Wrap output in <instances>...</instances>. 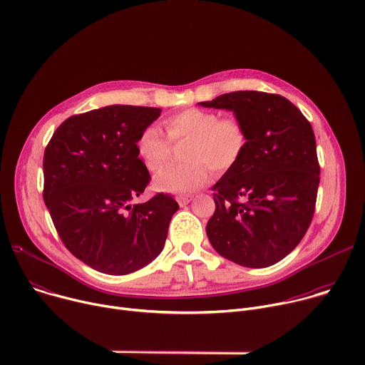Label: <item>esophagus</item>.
Masks as SVG:
<instances>
[{
    "label": "esophagus",
    "instance_id": "34e87169",
    "mask_svg": "<svg viewBox=\"0 0 365 365\" xmlns=\"http://www.w3.org/2000/svg\"><path fill=\"white\" fill-rule=\"evenodd\" d=\"M176 200L179 202L180 206H183V205H187L192 200V196L190 195H179V196H176Z\"/></svg>",
    "mask_w": 365,
    "mask_h": 365
}]
</instances>
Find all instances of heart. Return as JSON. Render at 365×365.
I'll return each mask as SVG.
<instances>
[{
  "label": "heart",
  "instance_id": "b5f03b06",
  "mask_svg": "<svg viewBox=\"0 0 365 365\" xmlns=\"http://www.w3.org/2000/svg\"><path fill=\"white\" fill-rule=\"evenodd\" d=\"M169 138L159 127L147 125L135 140V153L148 172H159L170 158L172 143L189 140L183 159L186 165L170 166L154 178V187L169 193H190L211 180L210 168L217 173L231 170L248 144L245 124L237 117L217 111L187 108L165 120Z\"/></svg>",
  "mask_w": 365,
  "mask_h": 365
}]
</instances>
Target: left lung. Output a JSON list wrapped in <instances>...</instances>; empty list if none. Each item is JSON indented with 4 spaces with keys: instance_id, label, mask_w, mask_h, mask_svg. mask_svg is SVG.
Masks as SVG:
<instances>
[{
    "instance_id": "1",
    "label": "left lung",
    "mask_w": 365,
    "mask_h": 365,
    "mask_svg": "<svg viewBox=\"0 0 365 365\" xmlns=\"http://www.w3.org/2000/svg\"><path fill=\"white\" fill-rule=\"evenodd\" d=\"M200 106L232 111L248 133L241 160L212 186L215 214L206 235L240 266H273L296 248L314 218L321 173L314 130L276 93L237 91Z\"/></svg>"
}]
</instances>
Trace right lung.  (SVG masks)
<instances>
[{
    "label": "right lung",
    "mask_w": 365,
    "mask_h": 365,
    "mask_svg": "<svg viewBox=\"0 0 365 365\" xmlns=\"http://www.w3.org/2000/svg\"><path fill=\"white\" fill-rule=\"evenodd\" d=\"M160 108L110 106L63 121L43 158V199L65 247L96 272L123 276L158 257L179 203L158 193L133 203L151 178L135 153Z\"/></svg>",
    "instance_id": "right-lung-1"
}]
</instances>
